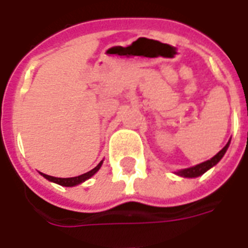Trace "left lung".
I'll use <instances>...</instances> for the list:
<instances>
[{
	"label": "left lung",
	"mask_w": 248,
	"mask_h": 248,
	"mask_svg": "<svg viewBox=\"0 0 248 248\" xmlns=\"http://www.w3.org/2000/svg\"><path fill=\"white\" fill-rule=\"evenodd\" d=\"M229 144H230V140L226 143L224 148L221 149L220 152L217 155H215L211 160H207V161L202 162V164H198L195 166H191V168H187V169H182V170H178L175 174L181 175V177H185V178H195V177H199V175L204 174L207 170H209L212 166H215L217 162L220 161L222 156L225 155V152L228 151L229 148Z\"/></svg>",
	"instance_id": "8db88e82"
}]
</instances>
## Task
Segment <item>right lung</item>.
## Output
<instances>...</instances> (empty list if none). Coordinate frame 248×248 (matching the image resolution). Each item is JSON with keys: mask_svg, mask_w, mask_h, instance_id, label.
Returning a JSON list of instances; mask_svg holds the SVG:
<instances>
[{"mask_svg": "<svg viewBox=\"0 0 248 248\" xmlns=\"http://www.w3.org/2000/svg\"><path fill=\"white\" fill-rule=\"evenodd\" d=\"M101 165H103V161L99 162V165L96 166V168H93L92 170H90V171H87V173H84V174L82 175H78V177H71V178H57V177H52V175H48V174H43L41 173V175L44 177V178H46L48 181H50V182H54V183H58V185H61V186H66V187H73V186H77V185H79V183L84 182V181H87V179H90L92 175L97 171V170L101 168Z\"/></svg>", "mask_w": 248, "mask_h": 248, "instance_id": "right-lung-1", "label": "right lung"}]
</instances>
